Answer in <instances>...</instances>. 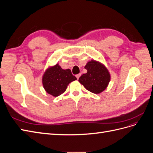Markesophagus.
<instances>
[{
	"mask_svg": "<svg viewBox=\"0 0 153 153\" xmlns=\"http://www.w3.org/2000/svg\"><path fill=\"white\" fill-rule=\"evenodd\" d=\"M80 75H81V74H80V73H79V74H77V75H76V78H77V79H78V78H80Z\"/></svg>",
	"mask_w": 153,
	"mask_h": 153,
	"instance_id": "34e87169",
	"label": "esophagus"
}]
</instances>
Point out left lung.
<instances>
[{
	"mask_svg": "<svg viewBox=\"0 0 153 153\" xmlns=\"http://www.w3.org/2000/svg\"><path fill=\"white\" fill-rule=\"evenodd\" d=\"M85 68L87 72L79 78V82L92 93L99 94L103 92L110 80L108 69L102 64L94 60L88 62Z\"/></svg>",
	"mask_w": 153,
	"mask_h": 153,
	"instance_id": "1",
	"label": "left lung"
}]
</instances>
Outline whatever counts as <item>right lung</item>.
<instances>
[{"mask_svg": "<svg viewBox=\"0 0 153 153\" xmlns=\"http://www.w3.org/2000/svg\"><path fill=\"white\" fill-rule=\"evenodd\" d=\"M76 80L69 69H62L58 64L48 68L43 76V84L48 94L57 97L66 91L69 83Z\"/></svg>", "mask_w": 153, "mask_h": 153, "instance_id": "obj_1", "label": "right lung"}]
</instances>
